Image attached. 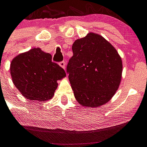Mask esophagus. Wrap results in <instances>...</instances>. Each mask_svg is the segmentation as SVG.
Masks as SVG:
<instances>
[{
    "instance_id": "34e87169",
    "label": "esophagus",
    "mask_w": 147,
    "mask_h": 147,
    "mask_svg": "<svg viewBox=\"0 0 147 147\" xmlns=\"http://www.w3.org/2000/svg\"><path fill=\"white\" fill-rule=\"evenodd\" d=\"M59 65L62 68H64V69H65V67H66V65H65V61H61V62L59 63Z\"/></svg>"
}]
</instances>
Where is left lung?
I'll return each mask as SVG.
<instances>
[{
	"label": "left lung",
	"instance_id": "left-lung-1",
	"mask_svg": "<svg viewBox=\"0 0 147 147\" xmlns=\"http://www.w3.org/2000/svg\"><path fill=\"white\" fill-rule=\"evenodd\" d=\"M67 66L74 96L82 106L98 107L112 98L120 86L122 61L102 36L89 32L72 44Z\"/></svg>",
	"mask_w": 147,
	"mask_h": 147
}]
</instances>
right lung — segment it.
Segmentation results:
<instances>
[{
  "instance_id": "right-lung-1",
  "label": "right lung",
  "mask_w": 147,
  "mask_h": 147,
  "mask_svg": "<svg viewBox=\"0 0 147 147\" xmlns=\"http://www.w3.org/2000/svg\"><path fill=\"white\" fill-rule=\"evenodd\" d=\"M51 59V54L39 47L13 58L10 65L11 80L24 97L35 101H46L53 97L57 80L64 79L66 73Z\"/></svg>"
}]
</instances>
